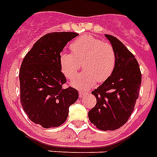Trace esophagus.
<instances>
[{"instance_id":"esophagus-1","label":"esophagus","mask_w":157,"mask_h":157,"mask_svg":"<svg viewBox=\"0 0 157 157\" xmlns=\"http://www.w3.org/2000/svg\"><path fill=\"white\" fill-rule=\"evenodd\" d=\"M87 94V93H84V92H79V98H83Z\"/></svg>"}]
</instances>
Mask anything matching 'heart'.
<instances>
[{"label": "heart", "instance_id": "1", "mask_svg": "<svg viewBox=\"0 0 157 157\" xmlns=\"http://www.w3.org/2000/svg\"><path fill=\"white\" fill-rule=\"evenodd\" d=\"M70 48L73 54L63 52L59 56V64L64 76L69 79L75 77L81 63L84 69L71 82L74 88L87 90L94 87L97 81L104 82L112 75L117 57L110 43L87 35L74 40Z\"/></svg>", "mask_w": 157, "mask_h": 157}]
</instances>
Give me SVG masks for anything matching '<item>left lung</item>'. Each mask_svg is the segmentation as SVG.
Here are the masks:
<instances>
[{
  "mask_svg": "<svg viewBox=\"0 0 157 157\" xmlns=\"http://www.w3.org/2000/svg\"><path fill=\"white\" fill-rule=\"evenodd\" d=\"M116 53L113 74L92 92L97 103L88 112V118L102 131L118 129L128 122L134 110L141 83L137 60L127 47L113 35H105Z\"/></svg>",
  "mask_w": 157,
  "mask_h": 157,
  "instance_id": "1",
  "label": "left lung"
}]
</instances>
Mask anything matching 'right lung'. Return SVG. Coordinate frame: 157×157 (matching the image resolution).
<instances>
[{"label":"right lung","mask_w":157,"mask_h":157,"mask_svg":"<svg viewBox=\"0 0 157 157\" xmlns=\"http://www.w3.org/2000/svg\"><path fill=\"white\" fill-rule=\"evenodd\" d=\"M78 34L53 32L36 41L25 56L20 69L21 102L27 116L44 128H56L65 122L69 108L78 98L66 83L59 56L67 43Z\"/></svg>","instance_id":"right-lung-1"}]
</instances>
